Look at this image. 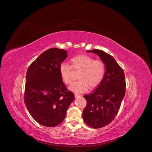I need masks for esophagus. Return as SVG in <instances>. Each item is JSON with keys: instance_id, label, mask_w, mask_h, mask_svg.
I'll list each match as a JSON object with an SVG mask.
<instances>
[{"instance_id": "1", "label": "esophagus", "mask_w": 152, "mask_h": 152, "mask_svg": "<svg viewBox=\"0 0 152 152\" xmlns=\"http://www.w3.org/2000/svg\"><path fill=\"white\" fill-rule=\"evenodd\" d=\"M75 98H78V97H81V95H79L78 94H75Z\"/></svg>"}]
</instances>
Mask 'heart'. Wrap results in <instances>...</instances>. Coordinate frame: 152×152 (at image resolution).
Listing matches in <instances>:
<instances>
[{"mask_svg":"<svg viewBox=\"0 0 152 152\" xmlns=\"http://www.w3.org/2000/svg\"><path fill=\"white\" fill-rule=\"evenodd\" d=\"M70 61L72 66L62 63L59 67L62 79L67 84L72 82L73 68L76 71L81 70L78 75L80 80L70 86V90L81 93L87 90L89 86L91 88H95L102 81L105 74V66L102 61L95 60L88 55H79L72 58Z\"/></svg>","mask_w":152,"mask_h":152,"instance_id":"obj_1","label":"heart"}]
</instances>
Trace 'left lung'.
Returning a JSON list of instances; mask_svg holds the SVG:
<instances>
[{
  "label": "left lung",
  "mask_w": 152,
  "mask_h": 152,
  "mask_svg": "<svg viewBox=\"0 0 152 152\" xmlns=\"http://www.w3.org/2000/svg\"><path fill=\"white\" fill-rule=\"evenodd\" d=\"M86 52L97 55L105 66L102 81L93 93L83 96L87 104L82 113L83 119L90 127L98 129L109 124L117 115L125 96V76L111 55L99 49Z\"/></svg>",
  "instance_id": "obj_1"
}]
</instances>
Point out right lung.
<instances>
[{"mask_svg": "<svg viewBox=\"0 0 152 152\" xmlns=\"http://www.w3.org/2000/svg\"><path fill=\"white\" fill-rule=\"evenodd\" d=\"M67 52L57 48L42 53L29 67L25 88V103L32 118L46 127L63 121L75 99L62 80L59 67Z\"/></svg>", "mask_w": 152, "mask_h": 152, "instance_id": "add662e5", "label": "right lung"}]
</instances>
